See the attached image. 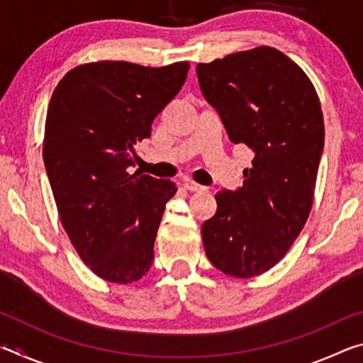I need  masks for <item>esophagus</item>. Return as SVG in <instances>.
Returning a JSON list of instances; mask_svg holds the SVG:
<instances>
[{"mask_svg":"<svg viewBox=\"0 0 363 363\" xmlns=\"http://www.w3.org/2000/svg\"><path fill=\"white\" fill-rule=\"evenodd\" d=\"M184 189L189 190V192H201V190H205L203 186H200V184H196L194 181L184 182Z\"/></svg>","mask_w":363,"mask_h":363,"instance_id":"obj_1","label":"esophagus"}]
</instances>
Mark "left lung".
I'll return each instance as SVG.
<instances>
[{"label":"left lung","mask_w":363,"mask_h":363,"mask_svg":"<svg viewBox=\"0 0 363 363\" xmlns=\"http://www.w3.org/2000/svg\"><path fill=\"white\" fill-rule=\"evenodd\" d=\"M196 77L229 139L255 150L243 187L216 194L201 238L214 267L251 279L286 255L309 218L325 139L320 101L303 69L270 46L199 64Z\"/></svg>","instance_id":"obj_1"}]
</instances>
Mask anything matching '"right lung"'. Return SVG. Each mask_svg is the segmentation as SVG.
Wrapping results in <instances>:
<instances>
[{"label": "right lung", "instance_id": "obj_1", "mask_svg": "<svg viewBox=\"0 0 363 363\" xmlns=\"http://www.w3.org/2000/svg\"><path fill=\"white\" fill-rule=\"evenodd\" d=\"M189 67L82 64L49 101L43 158L60 223L83 262L107 281L133 284L152 267L160 220L177 189L128 168Z\"/></svg>", "mask_w": 363, "mask_h": 363}]
</instances>
